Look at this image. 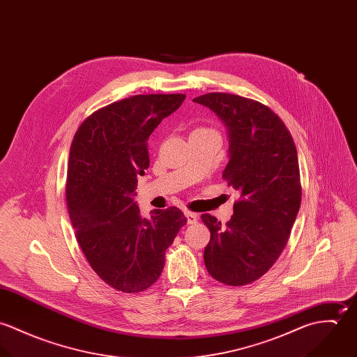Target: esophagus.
I'll use <instances>...</instances> for the list:
<instances>
[{
	"label": "esophagus",
	"instance_id": "esophagus-1",
	"mask_svg": "<svg viewBox=\"0 0 357 357\" xmlns=\"http://www.w3.org/2000/svg\"><path fill=\"white\" fill-rule=\"evenodd\" d=\"M185 217L188 220V224H195L198 222V218H199V215L194 211H185Z\"/></svg>",
	"mask_w": 357,
	"mask_h": 357
}]
</instances>
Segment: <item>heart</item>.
Wrapping results in <instances>:
<instances>
[{
  "label": "heart",
  "instance_id": "heart-1",
  "mask_svg": "<svg viewBox=\"0 0 357 357\" xmlns=\"http://www.w3.org/2000/svg\"><path fill=\"white\" fill-rule=\"evenodd\" d=\"M198 130H211V129H208V128H198V129H195L194 132H198Z\"/></svg>",
  "mask_w": 357,
  "mask_h": 357
}]
</instances>
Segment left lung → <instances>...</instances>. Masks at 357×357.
<instances>
[{
	"mask_svg": "<svg viewBox=\"0 0 357 357\" xmlns=\"http://www.w3.org/2000/svg\"><path fill=\"white\" fill-rule=\"evenodd\" d=\"M194 102L227 125L229 160L222 178L241 195L225 225L202 214L210 231L204 265L220 283L245 286L266 273L289 242L303 191L297 149L280 116L262 102L220 92Z\"/></svg>",
	"mask_w": 357,
	"mask_h": 357,
	"instance_id": "1",
	"label": "left lung"
}]
</instances>
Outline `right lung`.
Returning <instances> with one entry per match:
<instances>
[{
	"mask_svg": "<svg viewBox=\"0 0 357 357\" xmlns=\"http://www.w3.org/2000/svg\"><path fill=\"white\" fill-rule=\"evenodd\" d=\"M185 95H136L91 114L70 149L66 199L75 238L109 287L140 293L162 273L166 249L187 224L176 207L143 218L133 202L137 176L150 166L147 142Z\"/></svg>",
	"mask_w": 357,
	"mask_h": 357,
	"instance_id": "right-lung-1",
	"label": "right lung"
}]
</instances>
